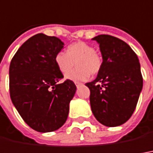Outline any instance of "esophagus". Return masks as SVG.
Segmentation results:
<instances>
[{
    "mask_svg": "<svg viewBox=\"0 0 153 153\" xmlns=\"http://www.w3.org/2000/svg\"><path fill=\"white\" fill-rule=\"evenodd\" d=\"M75 85H76L77 88H79V86H80L82 84H81V83H75Z\"/></svg>",
    "mask_w": 153,
    "mask_h": 153,
    "instance_id": "esophagus-1",
    "label": "esophagus"
}]
</instances>
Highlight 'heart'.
Masks as SVG:
<instances>
[{"instance_id":"1","label":"heart","mask_w":153,"mask_h":153,"mask_svg":"<svg viewBox=\"0 0 153 153\" xmlns=\"http://www.w3.org/2000/svg\"><path fill=\"white\" fill-rule=\"evenodd\" d=\"M55 63L62 74H66L76 63L77 68L65 74V79L73 82L88 80L90 74H96L101 69L102 57L94 48L85 42H77L67 48V53L59 52L55 56Z\"/></svg>"}]
</instances>
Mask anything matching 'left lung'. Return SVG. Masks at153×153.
I'll use <instances>...</instances> for the list:
<instances>
[{
	"label": "left lung",
	"mask_w": 153,
	"mask_h": 153,
	"mask_svg": "<svg viewBox=\"0 0 153 153\" xmlns=\"http://www.w3.org/2000/svg\"><path fill=\"white\" fill-rule=\"evenodd\" d=\"M102 56L101 69L94 80L86 83L94 117L105 126L124 124L133 114L142 92L141 66L137 54L126 42L110 35L92 38Z\"/></svg>",
	"instance_id": "8db88e82"
}]
</instances>
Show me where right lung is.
I'll use <instances>...</instances> for the list:
<instances>
[{
  "label": "right lung",
  "mask_w": 153,
  "mask_h": 153,
  "mask_svg": "<svg viewBox=\"0 0 153 153\" xmlns=\"http://www.w3.org/2000/svg\"><path fill=\"white\" fill-rule=\"evenodd\" d=\"M59 38L38 33L20 47L9 68L10 95L20 116L39 132L59 129L68 118L69 103L76 92L63 75L55 56L63 48Z\"/></svg>",
  "instance_id": "1"
}]
</instances>
